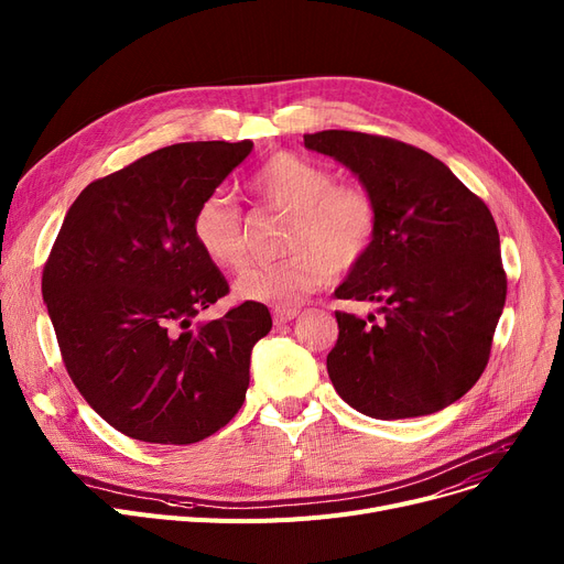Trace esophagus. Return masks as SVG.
<instances>
[{
	"instance_id": "1",
	"label": "esophagus",
	"mask_w": 564,
	"mask_h": 564,
	"mask_svg": "<svg viewBox=\"0 0 564 564\" xmlns=\"http://www.w3.org/2000/svg\"><path fill=\"white\" fill-rule=\"evenodd\" d=\"M297 315H300V308H274V324L292 322Z\"/></svg>"
}]
</instances>
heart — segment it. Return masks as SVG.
Returning a JSON list of instances; mask_svg holds the SVG:
<instances>
[{
	"label": "heart",
	"mask_w": 564,
	"mask_h": 564,
	"mask_svg": "<svg viewBox=\"0 0 564 564\" xmlns=\"http://www.w3.org/2000/svg\"><path fill=\"white\" fill-rule=\"evenodd\" d=\"M253 198L290 217L283 251L274 264H251L237 274L232 294L240 302L290 308L306 294L357 270L379 232V207L361 185H334V175L297 153L281 151L251 177ZM192 237L205 260L235 270L245 260L247 237L237 205L221 194L198 203Z\"/></svg>",
	"instance_id": "obj_1"
}]
</instances>
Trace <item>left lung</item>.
Returning <instances> with one entry per match:
<instances>
[{
	"instance_id": "left-lung-1",
	"label": "left lung",
	"mask_w": 564,
	"mask_h": 564,
	"mask_svg": "<svg viewBox=\"0 0 564 564\" xmlns=\"http://www.w3.org/2000/svg\"><path fill=\"white\" fill-rule=\"evenodd\" d=\"M304 145L359 175L379 207L377 242L336 297L375 302L383 317L336 311L334 389L379 421L441 411L485 372L506 306L489 207L416 145L349 130L304 134Z\"/></svg>"
}]
</instances>
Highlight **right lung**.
<instances>
[{
    "instance_id": "obj_1",
    "label": "right lung",
    "mask_w": 564,
    "mask_h": 564,
    "mask_svg": "<svg viewBox=\"0 0 564 564\" xmlns=\"http://www.w3.org/2000/svg\"><path fill=\"white\" fill-rule=\"evenodd\" d=\"M249 139L173 143L88 185L43 270V302L66 370L91 409L130 438L187 446L221 430L249 389L264 304L196 324L228 283L192 217L251 153Z\"/></svg>"
}]
</instances>
